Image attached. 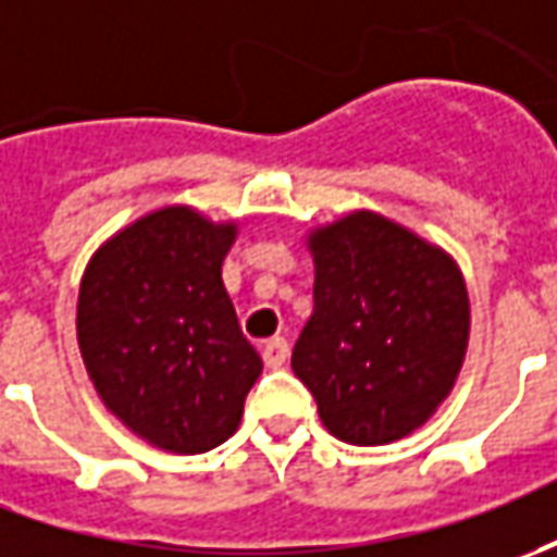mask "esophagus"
I'll use <instances>...</instances> for the list:
<instances>
[{"label":"esophagus","instance_id":"esophagus-1","mask_svg":"<svg viewBox=\"0 0 557 557\" xmlns=\"http://www.w3.org/2000/svg\"><path fill=\"white\" fill-rule=\"evenodd\" d=\"M262 357L268 369H280L289 359V344L283 342V338H271V342L262 344Z\"/></svg>","mask_w":557,"mask_h":557}]
</instances>
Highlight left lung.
<instances>
[{
    "label": "left lung",
    "mask_w": 557,
    "mask_h": 557,
    "mask_svg": "<svg viewBox=\"0 0 557 557\" xmlns=\"http://www.w3.org/2000/svg\"><path fill=\"white\" fill-rule=\"evenodd\" d=\"M313 313L293 372L329 433L350 445L411 436L448 399L469 344V295L451 256L406 225L354 210L308 231Z\"/></svg>",
    "instance_id": "obj_1"
}]
</instances>
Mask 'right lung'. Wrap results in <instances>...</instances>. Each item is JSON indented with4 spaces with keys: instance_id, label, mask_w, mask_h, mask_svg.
Returning <instances> with one entry per match:
<instances>
[{
    "instance_id": "obj_1",
    "label": "right lung",
    "mask_w": 557,
    "mask_h": 557,
    "mask_svg": "<svg viewBox=\"0 0 557 557\" xmlns=\"http://www.w3.org/2000/svg\"><path fill=\"white\" fill-rule=\"evenodd\" d=\"M234 240L237 222L170 203L115 231L85 268L75 335L90 384L151 448L222 445L262 374L222 283Z\"/></svg>"
}]
</instances>
